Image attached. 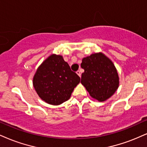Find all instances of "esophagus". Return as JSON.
I'll return each instance as SVG.
<instances>
[{
  "instance_id": "34e87169",
  "label": "esophagus",
  "mask_w": 147,
  "mask_h": 147,
  "mask_svg": "<svg viewBox=\"0 0 147 147\" xmlns=\"http://www.w3.org/2000/svg\"><path fill=\"white\" fill-rule=\"evenodd\" d=\"M76 74H78V75L80 77H81V72H80V71H76Z\"/></svg>"
}]
</instances>
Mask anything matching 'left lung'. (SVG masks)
<instances>
[{
	"instance_id": "8db88e82",
	"label": "left lung",
	"mask_w": 147,
	"mask_h": 147,
	"mask_svg": "<svg viewBox=\"0 0 147 147\" xmlns=\"http://www.w3.org/2000/svg\"><path fill=\"white\" fill-rule=\"evenodd\" d=\"M81 67L84 69L81 83L90 95L99 101L109 99L117 90L119 78L115 65L104 54H92L84 58Z\"/></svg>"
}]
</instances>
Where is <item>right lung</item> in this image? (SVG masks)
<instances>
[{
    "label": "right lung",
    "instance_id": "right-lung-1",
    "mask_svg": "<svg viewBox=\"0 0 147 147\" xmlns=\"http://www.w3.org/2000/svg\"><path fill=\"white\" fill-rule=\"evenodd\" d=\"M80 81V78L71 70L62 56L52 54L38 67L32 84L42 100L57 106L70 98Z\"/></svg>",
    "mask_w": 147,
    "mask_h": 147
}]
</instances>
